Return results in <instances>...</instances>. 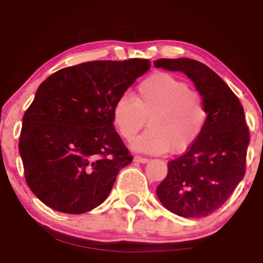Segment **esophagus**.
<instances>
[{
    "instance_id": "1",
    "label": "esophagus",
    "mask_w": 263,
    "mask_h": 263,
    "mask_svg": "<svg viewBox=\"0 0 263 263\" xmlns=\"http://www.w3.org/2000/svg\"><path fill=\"white\" fill-rule=\"evenodd\" d=\"M149 159L148 158H144V157H140V156H136L135 157V162L138 163H148Z\"/></svg>"
}]
</instances>
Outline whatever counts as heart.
<instances>
[{"instance_id":"heart-1","label":"heart","mask_w":263,"mask_h":263,"mask_svg":"<svg viewBox=\"0 0 263 263\" xmlns=\"http://www.w3.org/2000/svg\"><path fill=\"white\" fill-rule=\"evenodd\" d=\"M208 111L199 93L171 74L159 73L144 79L135 99L123 93L112 106L117 134L132 140L146 125L149 127L131 142V148L147 155L182 153L198 140Z\"/></svg>"}]
</instances>
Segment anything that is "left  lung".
Segmentation results:
<instances>
[{
  "label": "left lung",
  "instance_id": "8db88e82",
  "mask_svg": "<svg viewBox=\"0 0 263 263\" xmlns=\"http://www.w3.org/2000/svg\"><path fill=\"white\" fill-rule=\"evenodd\" d=\"M153 64L185 74L208 111L198 140L168 163L157 197L165 209L183 218L208 216L228 200L245 176L250 134L243 107L225 81L198 60L158 59Z\"/></svg>",
  "mask_w": 263,
  "mask_h": 263
}]
</instances>
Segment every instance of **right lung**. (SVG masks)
I'll return each instance as SVG.
<instances>
[{"mask_svg": "<svg viewBox=\"0 0 263 263\" xmlns=\"http://www.w3.org/2000/svg\"><path fill=\"white\" fill-rule=\"evenodd\" d=\"M149 66L147 59L93 60L39 85L18 143L26 182L39 200L68 214L104 203L134 159L115 131L112 106Z\"/></svg>", "mask_w": 263, "mask_h": 263, "instance_id": "1", "label": "right lung"}]
</instances>
